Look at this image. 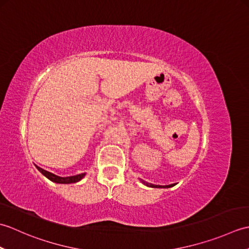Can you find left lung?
I'll return each instance as SVG.
<instances>
[{
	"mask_svg": "<svg viewBox=\"0 0 249 249\" xmlns=\"http://www.w3.org/2000/svg\"><path fill=\"white\" fill-rule=\"evenodd\" d=\"M144 183V182H143ZM145 185H147V186H151V187H158V188H160V187H162V188H168V187H171V186H174V185H176V184H171V185H167V186H160V185H152V184H147V183H144Z\"/></svg>",
	"mask_w": 249,
	"mask_h": 249,
	"instance_id": "1",
	"label": "left lung"
}]
</instances>
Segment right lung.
I'll return each instance as SVG.
<instances>
[{
    "mask_svg": "<svg viewBox=\"0 0 249 249\" xmlns=\"http://www.w3.org/2000/svg\"><path fill=\"white\" fill-rule=\"evenodd\" d=\"M36 168L38 169L39 172H41L44 174V176L49 178L50 181L52 182H55V183H60V184H71V183H76L78 181H80V179L86 176V173H81V174H77V176H72V177H67V178H62V177H57L55 174L51 173L49 171H46L44 169H41L40 167L36 166Z\"/></svg>",
    "mask_w": 249,
    "mask_h": 249,
    "instance_id": "1",
    "label": "right lung"
}]
</instances>
